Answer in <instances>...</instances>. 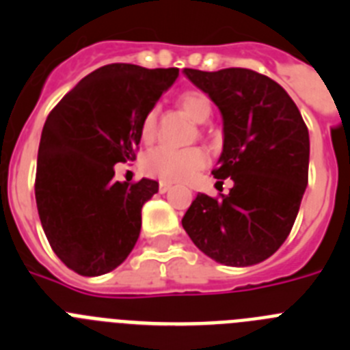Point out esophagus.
Listing matches in <instances>:
<instances>
[{"label":"esophagus","mask_w":350,"mask_h":350,"mask_svg":"<svg viewBox=\"0 0 350 350\" xmlns=\"http://www.w3.org/2000/svg\"><path fill=\"white\" fill-rule=\"evenodd\" d=\"M170 187H172V184L170 182H159V193H166V191H170Z\"/></svg>","instance_id":"34e87169"}]
</instances>
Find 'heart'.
Here are the masks:
<instances>
[{
  "instance_id": "b5f03b06",
  "label": "heart",
  "mask_w": 350,
  "mask_h": 350,
  "mask_svg": "<svg viewBox=\"0 0 350 350\" xmlns=\"http://www.w3.org/2000/svg\"><path fill=\"white\" fill-rule=\"evenodd\" d=\"M178 107L184 110L194 122H206L212 117V100L202 91H185L178 96ZM157 133V108H150L142 117L140 138L145 144L156 138ZM208 163V156L203 148H170L156 147L148 150L144 157V170L147 175L163 182H187L196 177Z\"/></svg>"
}]
</instances>
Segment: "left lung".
I'll return each instance as SVG.
<instances>
[{
  "mask_svg": "<svg viewBox=\"0 0 350 350\" xmlns=\"http://www.w3.org/2000/svg\"><path fill=\"white\" fill-rule=\"evenodd\" d=\"M184 73L221 110L224 145L212 173L234 185L221 198L198 194L182 226L217 262L265 261L286 242L307 189V124L289 94L258 71L185 68Z\"/></svg>",
  "mask_w": 350,
  "mask_h": 350,
  "instance_id": "left-lung-1",
  "label": "left lung"
}]
</instances>
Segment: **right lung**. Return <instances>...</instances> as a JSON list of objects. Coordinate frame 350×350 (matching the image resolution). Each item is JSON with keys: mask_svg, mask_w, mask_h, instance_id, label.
<instances>
[{"mask_svg": "<svg viewBox=\"0 0 350 350\" xmlns=\"http://www.w3.org/2000/svg\"><path fill=\"white\" fill-rule=\"evenodd\" d=\"M177 77L178 68L107 64L83 77L45 120L36 206L52 250L79 275L112 271L140 237L142 206L159 184L119 182L113 166L137 159L142 117Z\"/></svg>", "mask_w": 350, "mask_h": 350, "instance_id": "1", "label": "right lung"}]
</instances>
